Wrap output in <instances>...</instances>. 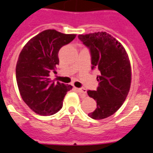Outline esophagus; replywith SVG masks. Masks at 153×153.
I'll return each mask as SVG.
<instances>
[{"label":"esophagus","mask_w":153,"mask_h":153,"mask_svg":"<svg viewBox=\"0 0 153 153\" xmlns=\"http://www.w3.org/2000/svg\"><path fill=\"white\" fill-rule=\"evenodd\" d=\"M77 91H79V93H81V94H83L86 95V94H87V90L84 88V87H80V88H78Z\"/></svg>","instance_id":"1"}]
</instances>
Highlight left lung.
Instances as JSON below:
<instances>
[{"label":"left lung","instance_id":"1","mask_svg":"<svg viewBox=\"0 0 153 153\" xmlns=\"http://www.w3.org/2000/svg\"><path fill=\"white\" fill-rule=\"evenodd\" d=\"M78 38L89 49L91 69H97L96 91L87 94L97 101V108L88 116L103 119L112 115L123 104L131 85V66L121 43L106 32L79 35Z\"/></svg>","mask_w":153,"mask_h":153}]
</instances>
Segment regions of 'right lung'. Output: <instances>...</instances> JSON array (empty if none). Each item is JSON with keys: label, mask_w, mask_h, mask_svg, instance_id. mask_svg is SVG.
Masks as SVG:
<instances>
[{"label": "right lung", "mask_w": 153, "mask_h": 153, "mask_svg": "<svg viewBox=\"0 0 153 153\" xmlns=\"http://www.w3.org/2000/svg\"><path fill=\"white\" fill-rule=\"evenodd\" d=\"M75 37L48 29L30 39L22 49L16 65L17 83L23 100L36 114L57 113L65 95L72 89L71 85L51 80L49 74L56 72L59 65V49Z\"/></svg>", "instance_id": "1"}]
</instances>
